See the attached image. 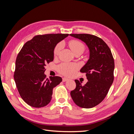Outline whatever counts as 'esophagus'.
Returning a JSON list of instances; mask_svg holds the SVG:
<instances>
[{
	"label": "esophagus",
	"mask_w": 134,
	"mask_h": 134,
	"mask_svg": "<svg viewBox=\"0 0 134 134\" xmlns=\"http://www.w3.org/2000/svg\"><path fill=\"white\" fill-rule=\"evenodd\" d=\"M68 80V79L66 78H63V82H66V81Z\"/></svg>",
	"instance_id": "1"
}]
</instances>
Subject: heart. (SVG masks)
<instances>
[{
    "label": "heart",
    "mask_w": 134,
    "mask_h": 134,
    "mask_svg": "<svg viewBox=\"0 0 134 134\" xmlns=\"http://www.w3.org/2000/svg\"><path fill=\"white\" fill-rule=\"evenodd\" d=\"M69 46L73 53L76 52L84 51L85 46L84 44L78 40H71L69 42ZM63 48V43L62 42L59 43L54 48V54L55 56H58ZM79 69V66L76 64L72 63H64L61 64L59 66V71L62 74L66 76H70L73 74L74 72Z\"/></svg>",
    "instance_id": "obj_1"
}]
</instances>
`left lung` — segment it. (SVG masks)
Segmentation results:
<instances>
[{"mask_svg": "<svg viewBox=\"0 0 134 134\" xmlns=\"http://www.w3.org/2000/svg\"><path fill=\"white\" fill-rule=\"evenodd\" d=\"M86 43L90 58L80 69L86 72L87 83L75 80L76 88L71 91L74 102L82 108H91L99 104L107 96L113 83L115 63L110 48L103 40L90 34H70Z\"/></svg>", "mask_w": 134, "mask_h": 134, "instance_id": "8db88e82", "label": "left lung"}]
</instances>
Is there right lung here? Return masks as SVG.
<instances>
[{"mask_svg":"<svg viewBox=\"0 0 134 134\" xmlns=\"http://www.w3.org/2000/svg\"><path fill=\"white\" fill-rule=\"evenodd\" d=\"M68 36L62 34L36 36L19 52L14 79L21 98L30 106H46L51 100L53 88L62 82L60 76L46 78L44 67L53 61L56 44Z\"/></svg>","mask_w":134,"mask_h":134,"instance_id":"right-lung-1","label":"right lung"}]
</instances>
